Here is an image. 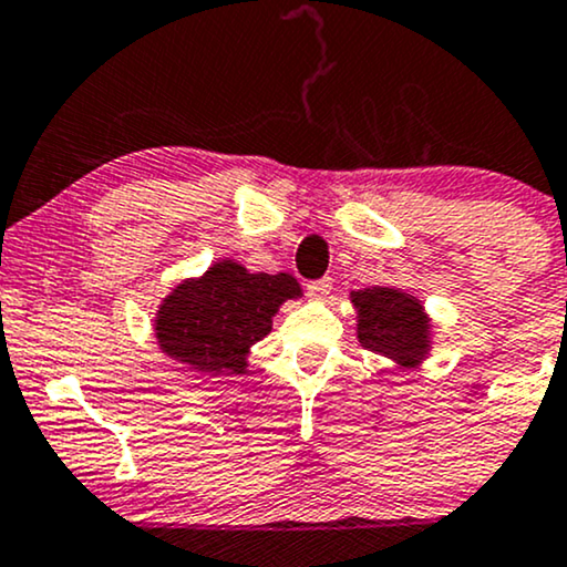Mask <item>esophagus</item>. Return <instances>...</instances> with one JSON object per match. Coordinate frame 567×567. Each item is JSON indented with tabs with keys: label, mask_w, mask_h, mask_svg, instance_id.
Wrapping results in <instances>:
<instances>
[{
	"label": "esophagus",
	"mask_w": 567,
	"mask_h": 567,
	"mask_svg": "<svg viewBox=\"0 0 567 567\" xmlns=\"http://www.w3.org/2000/svg\"><path fill=\"white\" fill-rule=\"evenodd\" d=\"M330 290H333V279L330 277L315 279V282L306 285V292H309V298H315V301H324V298L330 296Z\"/></svg>",
	"instance_id": "34e87169"
}]
</instances>
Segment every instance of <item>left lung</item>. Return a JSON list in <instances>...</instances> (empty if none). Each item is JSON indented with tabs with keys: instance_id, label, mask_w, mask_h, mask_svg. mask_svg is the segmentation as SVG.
<instances>
[{
	"instance_id": "8db88e82",
	"label": "left lung",
	"mask_w": 567,
	"mask_h": 567,
	"mask_svg": "<svg viewBox=\"0 0 567 567\" xmlns=\"http://www.w3.org/2000/svg\"><path fill=\"white\" fill-rule=\"evenodd\" d=\"M357 311V341L386 357L396 368L421 365L434 347V322L419 296L396 288L351 290Z\"/></svg>"
}]
</instances>
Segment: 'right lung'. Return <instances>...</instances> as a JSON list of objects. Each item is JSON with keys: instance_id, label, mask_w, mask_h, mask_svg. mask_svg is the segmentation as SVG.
Wrapping results in <instances>:
<instances>
[{"instance_id": "right-lung-1", "label": "right lung", "mask_w": 567, "mask_h": 567, "mask_svg": "<svg viewBox=\"0 0 567 567\" xmlns=\"http://www.w3.org/2000/svg\"><path fill=\"white\" fill-rule=\"evenodd\" d=\"M303 290L285 271L264 275L220 258L199 277L181 279L154 315L162 354L199 375H243L247 354L271 333L279 306Z\"/></svg>"}]
</instances>
